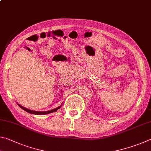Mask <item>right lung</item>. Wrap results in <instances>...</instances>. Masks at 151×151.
Instances as JSON below:
<instances>
[{
    "instance_id": "add662e5",
    "label": "right lung",
    "mask_w": 151,
    "mask_h": 151,
    "mask_svg": "<svg viewBox=\"0 0 151 151\" xmlns=\"http://www.w3.org/2000/svg\"><path fill=\"white\" fill-rule=\"evenodd\" d=\"M18 105H19V107L22 108V109L23 110L26 111V112H28L29 113H31V114H34V115H46V114H49V113H53V112H55L58 109H59L60 108L62 107V105H60V106H59L57 108H55V109H52V110H50V111H32V110H30V109H27V108H25L22 107V105H20L19 104H18Z\"/></svg>"
}]
</instances>
